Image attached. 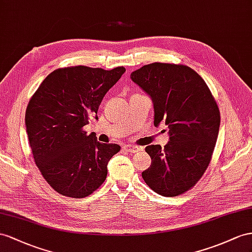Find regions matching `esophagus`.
<instances>
[{
    "instance_id": "1",
    "label": "esophagus",
    "mask_w": 252,
    "mask_h": 252,
    "mask_svg": "<svg viewBox=\"0 0 252 252\" xmlns=\"http://www.w3.org/2000/svg\"><path fill=\"white\" fill-rule=\"evenodd\" d=\"M124 149L127 152H138L143 149V148L138 146H133V145H124Z\"/></svg>"
}]
</instances>
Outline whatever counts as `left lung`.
Returning <instances> with one entry per match:
<instances>
[{"label": "left lung", "instance_id": "8db88e82", "mask_svg": "<svg viewBox=\"0 0 252 252\" xmlns=\"http://www.w3.org/2000/svg\"><path fill=\"white\" fill-rule=\"evenodd\" d=\"M134 83L151 96L154 126L169 128V143L146 147L152 163L141 176L165 197L182 195L196 185L212 159L220 112L204 80L185 64L152 63L134 71Z\"/></svg>", "mask_w": 252, "mask_h": 252}]
</instances>
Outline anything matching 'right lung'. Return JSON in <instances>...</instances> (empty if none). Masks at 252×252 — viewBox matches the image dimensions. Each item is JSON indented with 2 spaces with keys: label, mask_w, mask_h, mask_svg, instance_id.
<instances>
[{
  "label": "right lung",
  "mask_w": 252,
  "mask_h": 252,
  "mask_svg": "<svg viewBox=\"0 0 252 252\" xmlns=\"http://www.w3.org/2000/svg\"><path fill=\"white\" fill-rule=\"evenodd\" d=\"M125 71L60 68L32 95L25 112L32 153L44 180L61 195L85 198L105 181L108 160L120 146L99 143L84 126L98 119L103 98Z\"/></svg>",
  "instance_id": "1"
}]
</instances>
